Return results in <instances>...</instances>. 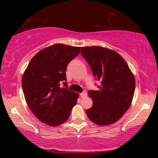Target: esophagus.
<instances>
[{"instance_id":"obj_1","label":"esophagus","mask_w":158,"mask_h":158,"mask_svg":"<svg viewBox=\"0 0 158 158\" xmlns=\"http://www.w3.org/2000/svg\"><path fill=\"white\" fill-rule=\"evenodd\" d=\"M87 95V93L85 92V91H84L83 93H80V96H81V98H85V96Z\"/></svg>"}]
</instances>
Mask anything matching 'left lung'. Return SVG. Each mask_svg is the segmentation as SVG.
I'll return each instance as SVG.
<instances>
[{
  "instance_id": "left-lung-1",
  "label": "left lung",
  "mask_w": 158,
  "mask_h": 158,
  "mask_svg": "<svg viewBox=\"0 0 158 158\" xmlns=\"http://www.w3.org/2000/svg\"><path fill=\"white\" fill-rule=\"evenodd\" d=\"M81 53L93 75L100 82L98 90H89L93 100L86 110L89 118L98 125L113 124L132 104L135 79L123 58L112 49L100 46L83 47Z\"/></svg>"
}]
</instances>
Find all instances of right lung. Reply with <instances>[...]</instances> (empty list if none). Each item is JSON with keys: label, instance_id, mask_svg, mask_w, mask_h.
<instances>
[{"label": "right lung", "instance_id": "1", "mask_svg": "<svg viewBox=\"0 0 158 158\" xmlns=\"http://www.w3.org/2000/svg\"><path fill=\"white\" fill-rule=\"evenodd\" d=\"M79 47L55 44L44 48L31 60L22 77V88L28 106L41 122L50 126L65 123L76 105L79 94L60 88L66 80L68 63L80 53Z\"/></svg>", "mask_w": 158, "mask_h": 158}]
</instances>
